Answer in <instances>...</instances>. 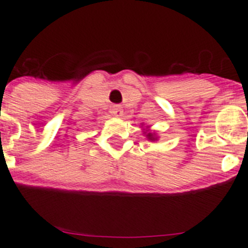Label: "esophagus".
Returning a JSON list of instances; mask_svg holds the SVG:
<instances>
[{
  "instance_id": "34e87169",
  "label": "esophagus",
  "mask_w": 248,
  "mask_h": 248,
  "mask_svg": "<svg viewBox=\"0 0 248 248\" xmlns=\"http://www.w3.org/2000/svg\"><path fill=\"white\" fill-rule=\"evenodd\" d=\"M110 113H112L114 117H122L123 115V108L122 106H119V104H115V106L112 107V110H110Z\"/></svg>"
}]
</instances>
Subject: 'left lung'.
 I'll return each mask as SVG.
<instances>
[{"label":"left lung","instance_id":"1","mask_svg":"<svg viewBox=\"0 0 248 248\" xmlns=\"http://www.w3.org/2000/svg\"><path fill=\"white\" fill-rule=\"evenodd\" d=\"M146 136H147V138H149V140H152V141H154V140H156V138H155V136H154V134L149 133Z\"/></svg>","mask_w":248,"mask_h":248}]
</instances>
